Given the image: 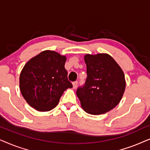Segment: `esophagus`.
<instances>
[{
	"label": "esophagus",
	"mask_w": 150,
	"mask_h": 150,
	"mask_svg": "<svg viewBox=\"0 0 150 150\" xmlns=\"http://www.w3.org/2000/svg\"><path fill=\"white\" fill-rule=\"evenodd\" d=\"M72 85H73V88L74 89H76L78 85V81H75V82H73L72 83Z\"/></svg>",
	"instance_id": "esophagus-1"
}]
</instances>
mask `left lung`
Here are the masks:
<instances>
[{
  "label": "left lung",
  "instance_id": "1",
  "mask_svg": "<svg viewBox=\"0 0 150 150\" xmlns=\"http://www.w3.org/2000/svg\"><path fill=\"white\" fill-rule=\"evenodd\" d=\"M87 77L77 89L81 106L87 113H106L120 103L126 88L124 71L108 54H86Z\"/></svg>",
  "mask_w": 150,
  "mask_h": 150
}]
</instances>
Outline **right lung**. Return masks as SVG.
<instances>
[{
    "label": "right lung",
    "mask_w": 150,
    "mask_h": 150,
    "mask_svg": "<svg viewBox=\"0 0 150 150\" xmlns=\"http://www.w3.org/2000/svg\"><path fill=\"white\" fill-rule=\"evenodd\" d=\"M66 57L45 50L30 59L20 75V89L26 102L39 111L58 104L63 92L73 87L65 69Z\"/></svg>",
    "instance_id": "obj_1"
}]
</instances>
